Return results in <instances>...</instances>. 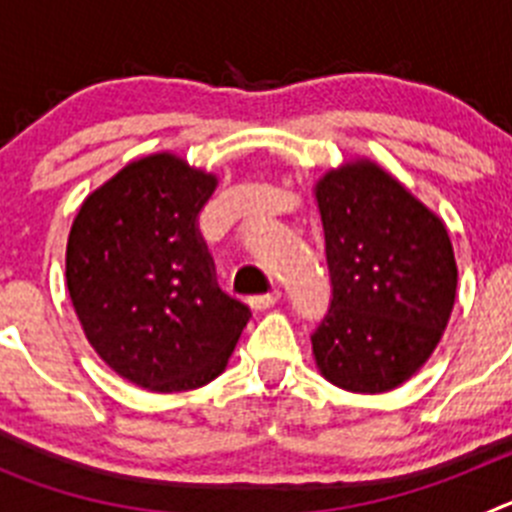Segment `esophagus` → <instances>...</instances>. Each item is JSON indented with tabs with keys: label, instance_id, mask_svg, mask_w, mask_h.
Segmentation results:
<instances>
[{
	"label": "esophagus",
	"instance_id": "esophagus-1",
	"mask_svg": "<svg viewBox=\"0 0 512 512\" xmlns=\"http://www.w3.org/2000/svg\"><path fill=\"white\" fill-rule=\"evenodd\" d=\"M277 300H279V289H271V292H266V295L251 297V307L253 310H269V307H274V302Z\"/></svg>",
	"mask_w": 512,
	"mask_h": 512
}]
</instances>
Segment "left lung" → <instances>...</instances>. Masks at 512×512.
Wrapping results in <instances>:
<instances>
[{"label":"left lung","instance_id":"8db88e82","mask_svg":"<svg viewBox=\"0 0 512 512\" xmlns=\"http://www.w3.org/2000/svg\"><path fill=\"white\" fill-rule=\"evenodd\" d=\"M333 300L312 333L320 374L390 392L428 361L449 323L456 261L446 225L372 161L315 184Z\"/></svg>","mask_w":512,"mask_h":512}]
</instances>
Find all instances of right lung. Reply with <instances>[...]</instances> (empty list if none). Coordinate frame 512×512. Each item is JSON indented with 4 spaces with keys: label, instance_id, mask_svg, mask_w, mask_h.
<instances>
[{
    "label": "right lung",
    "instance_id": "right-lung-1",
    "mask_svg": "<svg viewBox=\"0 0 512 512\" xmlns=\"http://www.w3.org/2000/svg\"><path fill=\"white\" fill-rule=\"evenodd\" d=\"M217 176L153 153L94 189L74 217L66 284L87 341L122 379L197 390L223 372L251 310L217 287L197 217Z\"/></svg>",
    "mask_w": 512,
    "mask_h": 512
}]
</instances>
